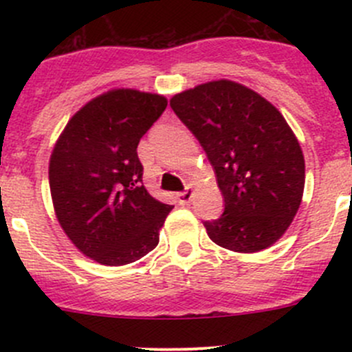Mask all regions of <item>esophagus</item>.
Segmentation results:
<instances>
[{
    "instance_id": "1",
    "label": "esophagus",
    "mask_w": 352,
    "mask_h": 352,
    "mask_svg": "<svg viewBox=\"0 0 352 352\" xmlns=\"http://www.w3.org/2000/svg\"><path fill=\"white\" fill-rule=\"evenodd\" d=\"M192 196H194L192 187H187V189L184 190V192H179V194H177V199H179L180 204H187V202H189L190 199H192Z\"/></svg>"
}]
</instances>
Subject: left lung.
<instances>
[{
	"label": "left lung",
	"mask_w": 352,
	"mask_h": 352,
	"mask_svg": "<svg viewBox=\"0 0 352 352\" xmlns=\"http://www.w3.org/2000/svg\"><path fill=\"white\" fill-rule=\"evenodd\" d=\"M170 107L197 138L225 199L209 239L233 252L264 250L293 221L305 187L300 143L278 109L230 80L182 91Z\"/></svg>",
	"instance_id": "8db88e82"
}]
</instances>
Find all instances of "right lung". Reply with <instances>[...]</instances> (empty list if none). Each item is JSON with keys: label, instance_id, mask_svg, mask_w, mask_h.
Masks as SVG:
<instances>
[{"label": "right lung", "instance_id": "right-lung-1", "mask_svg": "<svg viewBox=\"0 0 352 352\" xmlns=\"http://www.w3.org/2000/svg\"><path fill=\"white\" fill-rule=\"evenodd\" d=\"M165 109L162 95L110 90L71 117L52 150L49 186L59 225L100 264H131L158 245L172 206L143 186L138 144Z\"/></svg>", "mask_w": 352, "mask_h": 352}]
</instances>
